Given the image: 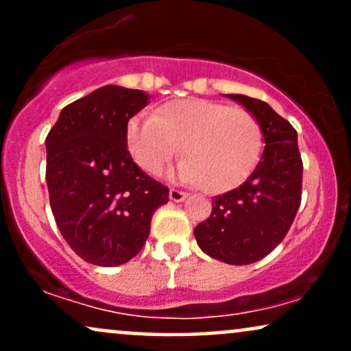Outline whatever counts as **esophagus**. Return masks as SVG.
Instances as JSON below:
<instances>
[{
  "label": "esophagus",
  "instance_id": "1",
  "mask_svg": "<svg viewBox=\"0 0 351 351\" xmlns=\"http://www.w3.org/2000/svg\"><path fill=\"white\" fill-rule=\"evenodd\" d=\"M188 198V193L184 191H180V189H170V199L175 201V203H181V201H184Z\"/></svg>",
  "mask_w": 351,
  "mask_h": 351
}]
</instances>
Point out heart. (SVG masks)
<instances>
[{
	"label": "heart",
	"instance_id": "heart-1",
	"mask_svg": "<svg viewBox=\"0 0 351 351\" xmlns=\"http://www.w3.org/2000/svg\"><path fill=\"white\" fill-rule=\"evenodd\" d=\"M263 128L251 112L204 99H178L135 115L127 123V147L148 175H160L178 156L175 178L226 193L244 183L259 163Z\"/></svg>",
	"mask_w": 351,
	"mask_h": 351
}]
</instances>
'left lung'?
Here are the masks:
<instances>
[{"label":"left lung","mask_w":351,"mask_h":351,"mask_svg":"<svg viewBox=\"0 0 351 351\" xmlns=\"http://www.w3.org/2000/svg\"><path fill=\"white\" fill-rule=\"evenodd\" d=\"M259 120L265 148L252 175L213 198V211L195 228L201 251L221 263L252 264L271 254L291 229L302 199V165L297 132L269 104L229 94Z\"/></svg>","instance_id":"left-lung-1"}]
</instances>
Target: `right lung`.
<instances>
[{
  "mask_svg": "<svg viewBox=\"0 0 351 351\" xmlns=\"http://www.w3.org/2000/svg\"><path fill=\"white\" fill-rule=\"evenodd\" d=\"M148 104L135 88L104 86L62 108L46 136L56 224L86 263L114 267L142 251L170 189L136 167L127 123Z\"/></svg>",
  "mask_w": 351,
  "mask_h": 351,
  "instance_id": "right-lung-1",
  "label": "right lung"
}]
</instances>
